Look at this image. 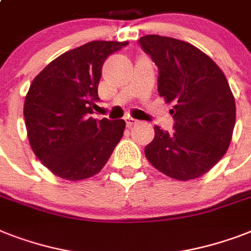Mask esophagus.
Returning a JSON list of instances; mask_svg holds the SVG:
<instances>
[{"label":"esophagus","instance_id":"esophagus-1","mask_svg":"<svg viewBox=\"0 0 251 251\" xmlns=\"http://www.w3.org/2000/svg\"><path fill=\"white\" fill-rule=\"evenodd\" d=\"M125 121H126V126H127V127H131L132 125H135L136 122V120H134V119H131V117H125Z\"/></svg>","mask_w":251,"mask_h":251}]
</instances>
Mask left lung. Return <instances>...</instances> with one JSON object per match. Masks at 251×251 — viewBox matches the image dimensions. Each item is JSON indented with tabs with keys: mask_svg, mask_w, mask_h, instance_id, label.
<instances>
[{
	"mask_svg": "<svg viewBox=\"0 0 251 251\" xmlns=\"http://www.w3.org/2000/svg\"><path fill=\"white\" fill-rule=\"evenodd\" d=\"M140 48L158 68V94L174 103L173 134L154 126L144 148L151 164L170 178L189 180L225 156L236 122L235 98L222 69L193 45L148 34Z\"/></svg>",
	"mask_w": 251,
	"mask_h": 251,
	"instance_id": "8db88e82",
	"label": "left lung"
}]
</instances>
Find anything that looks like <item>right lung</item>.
<instances>
[{
    "label": "right lung",
    "instance_id": "1",
    "mask_svg": "<svg viewBox=\"0 0 251 251\" xmlns=\"http://www.w3.org/2000/svg\"><path fill=\"white\" fill-rule=\"evenodd\" d=\"M127 42L91 41L69 50L38 73L26 93L24 119L38 160L67 180L100 172L125 130L124 120H94L105 59Z\"/></svg>",
    "mask_w": 251,
    "mask_h": 251
}]
</instances>
